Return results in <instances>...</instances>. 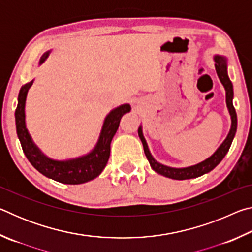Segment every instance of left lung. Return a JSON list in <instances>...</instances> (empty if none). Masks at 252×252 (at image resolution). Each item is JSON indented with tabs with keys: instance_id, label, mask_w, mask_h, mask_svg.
<instances>
[{
	"instance_id": "obj_1",
	"label": "left lung",
	"mask_w": 252,
	"mask_h": 252,
	"mask_svg": "<svg viewBox=\"0 0 252 252\" xmlns=\"http://www.w3.org/2000/svg\"><path fill=\"white\" fill-rule=\"evenodd\" d=\"M215 61H216L215 66H216L217 74H218L221 83L223 84V87L225 89V102H227L229 113L230 116H231V129L229 131L228 136L225 138L224 141L221 143V146L217 149V151L213 153L210 158H208L207 160L200 162V163L195 165H191V167H188V168H171V167H167V165L161 164L155 160V158L151 156L150 151H149L148 144L142 133V127L139 126L138 133L143 144L144 153H146V157L149 161V163H150L151 168L155 170L156 172L161 174V176H164L170 179H174V180H187V179L198 178L200 176H202V174L210 172L211 170L215 169L217 165L222 161L224 156L227 155V152L229 151L230 146H231L232 140L237 132V113L232 103L233 87H232L231 81H230L228 76L227 60H225V58L223 57H220V55H216Z\"/></svg>"
}]
</instances>
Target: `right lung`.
Masks as SVG:
<instances>
[{"label": "right lung", "instance_id": "add662e5", "mask_svg": "<svg viewBox=\"0 0 252 252\" xmlns=\"http://www.w3.org/2000/svg\"><path fill=\"white\" fill-rule=\"evenodd\" d=\"M49 53L50 51L42 55L40 64L45 61V59L49 57ZM33 81L21 88L18 97V106L15 110L16 133H18L25 157L37 171L58 182L65 183V185H80V183L93 180L103 171L108 163L111 141L120 125L122 116L130 112V104L118 106L106 116L99 140L90 153L66 161L52 160L44 156L40 149L34 144L25 126V101H27L28 91Z\"/></svg>", "mask_w": 252, "mask_h": 252}]
</instances>
